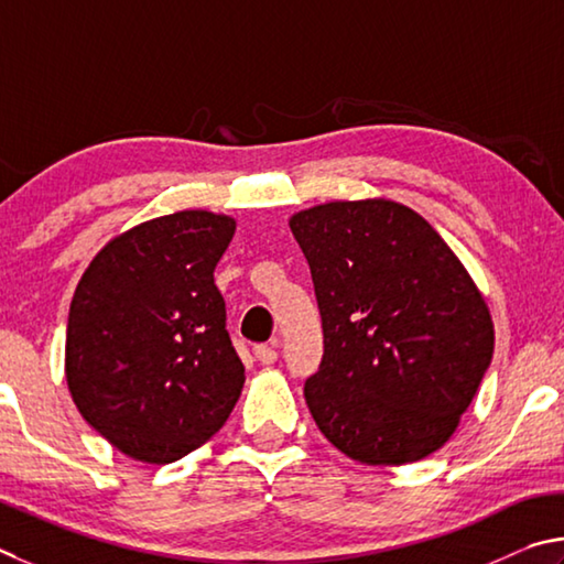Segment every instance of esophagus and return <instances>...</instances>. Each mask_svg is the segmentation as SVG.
Returning a JSON list of instances; mask_svg holds the SVG:
<instances>
[{
  "instance_id": "1",
  "label": "esophagus",
  "mask_w": 564,
  "mask_h": 564,
  "mask_svg": "<svg viewBox=\"0 0 564 564\" xmlns=\"http://www.w3.org/2000/svg\"><path fill=\"white\" fill-rule=\"evenodd\" d=\"M254 359L264 364V367H270V364L276 361V349L274 344H257L254 347Z\"/></svg>"
}]
</instances>
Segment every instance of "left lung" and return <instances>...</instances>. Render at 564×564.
Returning a JSON list of instances; mask_svg holds the SVG:
<instances>
[{"label":"left lung","mask_w":564,"mask_h":564,"mask_svg":"<svg viewBox=\"0 0 564 564\" xmlns=\"http://www.w3.org/2000/svg\"><path fill=\"white\" fill-rule=\"evenodd\" d=\"M317 294L324 357L304 383L312 419L369 466L431 456L492 359L488 304L411 207L337 200L292 215Z\"/></svg>","instance_id":"left-lung-1"}]
</instances>
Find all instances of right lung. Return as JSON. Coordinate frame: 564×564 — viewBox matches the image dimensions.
Wrapping results in <instances>:
<instances>
[{
  "mask_svg": "<svg viewBox=\"0 0 564 564\" xmlns=\"http://www.w3.org/2000/svg\"><path fill=\"white\" fill-rule=\"evenodd\" d=\"M235 220L183 210L98 252L74 292L66 381L91 429L143 463H173L223 429L245 383L215 264Z\"/></svg>",
  "mask_w": 564,
  "mask_h": 564,
  "instance_id": "add662e5",
  "label": "right lung"
}]
</instances>
